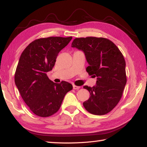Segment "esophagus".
I'll return each instance as SVG.
<instances>
[{
	"label": "esophagus",
	"instance_id": "1",
	"mask_svg": "<svg viewBox=\"0 0 147 147\" xmlns=\"http://www.w3.org/2000/svg\"><path fill=\"white\" fill-rule=\"evenodd\" d=\"M73 89L74 90H78V89H80V86H76V85H73Z\"/></svg>",
	"mask_w": 147,
	"mask_h": 147
}]
</instances>
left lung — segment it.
Segmentation results:
<instances>
[{
  "label": "left lung",
  "mask_w": 147,
  "mask_h": 147,
  "mask_svg": "<svg viewBox=\"0 0 147 147\" xmlns=\"http://www.w3.org/2000/svg\"><path fill=\"white\" fill-rule=\"evenodd\" d=\"M71 46L84 52L89 64L86 71L97 77L95 86H84L90 95L84 107L93 115H106L120 101L127 82L124 55L113 42L103 37L76 38Z\"/></svg>",
  "instance_id": "1"
}]
</instances>
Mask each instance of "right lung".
<instances>
[{
    "label": "right lung",
    "mask_w": 147,
    "mask_h": 147,
    "mask_svg": "<svg viewBox=\"0 0 147 147\" xmlns=\"http://www.w3.org/2000/svg\"><path fill=\"white\" fill-rule=\"evenodd\" d=\"M73 37L50 36L36 39L21 55L15 73V83L21 96L32 113L40 117L59 111L71 84L53 82L47 73L52 70L58 53Z\"/></svg>",
    "instance_id": "1"
}]
</instances>
